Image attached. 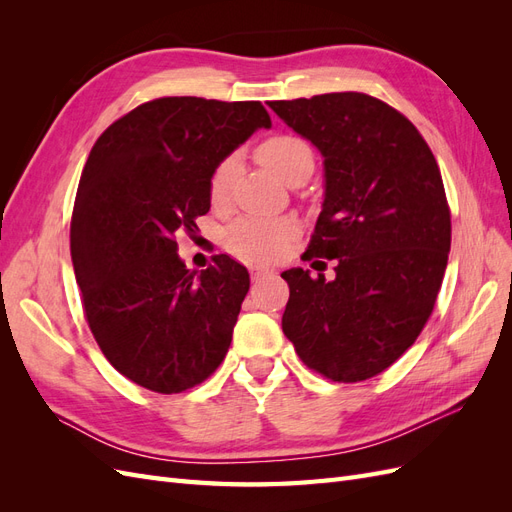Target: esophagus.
Listing matches in <instances>:
<instances>
[{
    "label": "esophagus",
    "instance_id": "1",
    "mask_svg": "<svg viewBox=\"0 0 512 512\" xmlns=\"http://www.w3.org/2000/svg\"><path fill=\"white\" fill-rule=\"evenodd\" d=\"M250 271H252V280H256V282H258V280H262V277H267V275H271V273H273L269 267H260V265L252 267Z\"/></svg>",
    "mask_w": 512,
    "mask_h": 512
}]
</instances>
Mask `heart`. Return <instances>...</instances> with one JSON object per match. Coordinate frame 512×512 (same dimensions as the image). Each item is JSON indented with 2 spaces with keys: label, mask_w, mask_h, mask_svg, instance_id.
I'll return each mask as SVG.
<instances>
[{
  "label": "heart",
  "mask_w": 512,
  "mask_h": 512,
  "mask_svg": "<svg viewBox=\"0 0 512 512\" xmlns=\"http://www.w3.org/2000/svg\"><path fill=\"white\" fill-rule=\"evenodd\" d=\"M258 158L286 183H292L307 170L312 173L314 168L312 147L294 134H273L265 138L258 145ZM235 168V153H230V156L215 164L209 177V200L213 205H222L228 198ZM294 230L297 228L288 218H239L226 228L224 245L230 254H235L241 260H271L290 243Z\"/></svg>",
  "instance_id": "obj_1"
}]
</instances>
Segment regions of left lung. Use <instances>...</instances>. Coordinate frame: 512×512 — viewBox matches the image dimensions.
Here are the masks:
<instances>
[{
    "instance_id": "left-lung-1",
    "label": "left lung",
    "mask_w": 512,
    "mask_h": 512,
    "mask_svg": "<svg viewBox=\"0 0 512 512\" xmlns=\"http://www.w3.org/2000/svg\"><path fill=\"white\" fill-rule=\"evenodd\" d=\"M324 156L322 213L305 260L335 262V280L282 273L284 335L333 382L369 380L421 335L451 250L440 166L414 123L359 91L269 104Z\"/></svg>"
}]
</instances>
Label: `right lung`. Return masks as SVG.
Wrapping results in <instances>:
<instances>
[{"instance_id": "right-lung-1", "label": "right lung", "mask_w": 512, "mask_h": 512, "mask_svg": "<svg viewBox=\"0 0 512 512\" xmlns=\"http://www.w3.org/2000/svg\"><path fill=\"white\" fill-rule=\"evenodd\" d=\"M258 128H271L260 102L156 98L85 162L70 222L83 314L108 363L153 393L205 382L230 348L250 275L228 254L185 269L177 235L209 211L215 164Z\"/></svg>"}]
</instances>
